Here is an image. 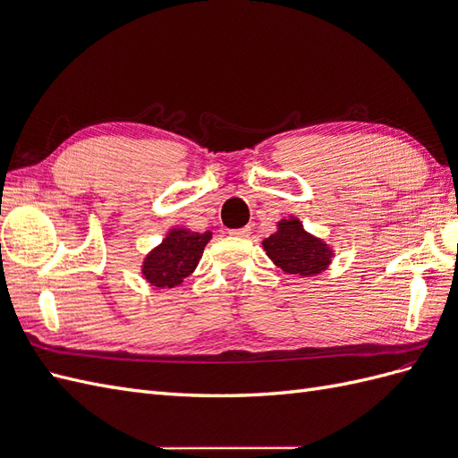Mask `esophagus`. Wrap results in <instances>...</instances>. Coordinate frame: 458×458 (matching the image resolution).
<instances>
[{"label":"esophagus","mask_w":458,"mask_h":458,"mask_svg":"<svg viewBox=\"0 0 458 458\" xmlns=\"http://www.w3.org/2000/svg\"><path fill=\"white\" fill-rule=\"evenodd\" d=\"M233 237H248L250 234V227H241V229H231Z\"/></svg>","instance_id":"esophagus-1"}]
</instances>
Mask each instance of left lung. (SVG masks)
<instances>
[{"label":"left lung","instance_id":"1","mask_svg":"<svg viewBox=\"0 0 458 458\" xmlns=\"http://www.w3.org/2000/svg\"><path fill=\"white\" fill-rule=\"evenodd\" d=\"M263 250L283 271L293 275H317L330 263V248L303 231L298 219H283L279 231L263 241Z\"/></svg>","mask_w":458,"mask_h":458}]
</instances>
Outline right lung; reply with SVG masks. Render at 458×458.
<instances>
[{
  "instance_id": "1",
  "label": "right lung",
  "mask_w": 458,
  "mask_h": 458,
  "mask_svg": "<svg viewBox=\"0 0 458 458\" xmlns=\"http://www.w3.org/2000/svg\"><path fill=\"white\" fill-rule=\"evenodd\" d=\"M210 239L212 233L172 231L157 250L147 256L143 266L145 279L162 288L182 284L185 276L195 271L204 246Z\"/></svg>"
}]
</instances>
